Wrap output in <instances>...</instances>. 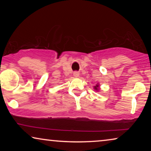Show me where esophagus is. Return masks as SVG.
<instances>
[{
  "label": "esophagus",
  "instance_id": "1",
  "mask_svg": "<svg viewBox=\"0 0 151 151\" xmlns=\"http://www.w3.org/2000/svg\"><path fill=\"white\" fill-rule=\"evenodd\" d=\"M79 75H80V73H78V71H75L73 73V76L74 77H76V78H78V77H79Z\"/></svg>",
  "mask_w": 151,
  "mask_h": 151
}]
</instances>
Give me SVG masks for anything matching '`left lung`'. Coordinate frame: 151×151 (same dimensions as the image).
<instances>
[{"label":"left lung","instance_id":"left-lung-1","mask_svg":"<svg viewBox=\"0 0 151 151\" xmlns=\"http://www.w3.org/2000/svg\"><path fill=\"white\" fill-rule=\"evenodd\" d=\"M99 88H100V86H99V84H97L96 85L94 86V89L96 91H99Z\"/></svg>","mask_w":151,"mask_h":151}]
</instances>
